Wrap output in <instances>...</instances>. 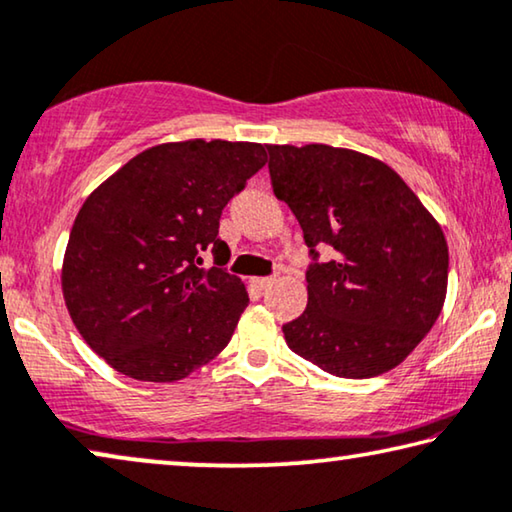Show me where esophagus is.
I'll return each mask as SVG.
<instances>
[{"label": "esophagus", "instance_id": "obj_1", "mask_svg": "<svg viewBox=\"0 0 512 512\" xmlns=\"http://www.w3.org/2000/svg\"><path fill=\"white\" fill-rule=\"evenodd\" d=\"M273 282H275V278H273V275H269V278H253V285L257 287V289H269L271 285H273Z\"/></svg>", "mask_w": 512, "mask_h": 512}]
</instances>
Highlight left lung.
Instances as JSON below:
<instances>
[{
  "instance_id": "1",
  "label": "left lung",
  "mask_w": 512,
  "mask_h": 512,
  "mask_svg": "<svg viewBox=\"0 0 512 512\" xmlns=\"http://www.w3.org/2000/svg\"><path fill=\"white\" fill-rule=\"evenodd\" d=\"M273 193L303 227L314 262L307 307L282 326L300 358L339 378H373L415 351L442 312L449 246L396 170L369 154L266 145ZM330 245V263L315 248Z\"/></svg>"
}]
</instances>
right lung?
<instances>
[{
	"label": "right lung",
	"instance_id": "right-lung-1",
	"mask_svg": "<svg viewBox=\"0 0 512 512\" xmlns=\"http://www.w3.org/2000/svg\"><path fill=\"white\" fill-rule=\"evenodd\" d=\"M266 164L259 143L180 141L143 150L86 198L61 287L70 319L113 369L173 383L214 360L248 307L221 266L223 207ZM216 267L201 269V250Z\"/></svg>",
	"mask_w": 512,
	"mask_h": 512
}]
</instances>
